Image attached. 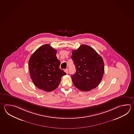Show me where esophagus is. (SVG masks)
I'll use <instances>...</instances> for the list:
<instances>
[{"label": "esophagus", "instance_id": "1", "mask_svg": "<svg viewBox=\"0 0 134 134\" xmlns=\"http://www.w3.org/2000/svg\"><path fill=\"white\" fill-rule=\"evenodd\" d=\"M64 71L65 72L66 74H68V69H66L64 70Z\"/></svg>", "mask_w": 134, "mask_h": 134}]
</instances>
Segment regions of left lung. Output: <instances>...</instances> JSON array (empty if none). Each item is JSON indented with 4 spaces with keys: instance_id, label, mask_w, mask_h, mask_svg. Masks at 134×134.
Returning <instances> with one entry per match:
<instances>
[{
    "instance_id": "obj_1",
    "label": "left lung",
    "mask_w": 134,
    "mask_h": 134,
    "mask_svg": "<svg viewBox=\"0 0 134 134\" xmlns=\"http://www.w3.org/2000/svg\"><path fill=\"white\" fill-rule=\"evenodd\" d=\"M71 58L76 71L71 75L74 86L82 91H89L100 83L104 74V63L101 56L92 47L82 45L73 50Z\"/></svg>"
}]
</instances>
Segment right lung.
I'll list each match as a JSON object with an SVG mask.
<instances>
[{"label":"right lung","instance_id":"add662e5","mask_svg":"<svg viewBox=\"0 0 134 134\" xmlns=\"http://www.w3.org/2000/svg\"><path fill=\"white\" fill-rule=\"evenodd\" d=\"M56 53V49L49 44H45L33 53L29 62V69L33 83L46 92L56 89L62 77L66 74L60 68V63Z\"/></svg>","mask_w":134,"mask_h":134}]
</instances>
